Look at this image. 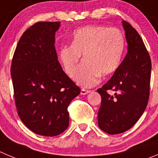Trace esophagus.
Wrapping results in <instances>:
<instances>
[{"label": "esophagus", "mask_w": 158, "mask_h": 158, "mask_svg": "<svg viewBox=\"0 0 158 158\" xmlns=\"http://www.w3.org/2000/svg\"><path fill=\"white\" fill-rule=\"evenodd\" d=\"M90 93V90L89 89H82L80 91V94L82 95H85V94H87Z\"/></svg>", "instance_id": "obj_1"}]
</instances>
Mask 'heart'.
<instances>
[{
	"label": "heart",
	"instance_id": "b5f03b06",
	"mask_svg": "<svg viewBox=\"0 0 158 158\" xmlns=\"http://www.w3.org/2000/svg\"><path fill=\"white\" fill-rule=\"evenodd\" d=\"M125 47V39L120 30L103 26H87L74 32L71 46L59 50L64 69L72 76L82 56L84 63L73 76L77 84L84 87L96 85L100 76L111 75L119 68Z\"/></svg>",
	"mask_w": 158,
	"mask_h": 158
}]
</instances>
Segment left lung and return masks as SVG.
<instances>
[{
  "instance_id": "obj_1",
  "label": "left lung",
  "mask_w": 158,
  "mask_h": 158,
  "mask_svg": "<svg viewBox=\"0 0 158 158\" xmlns=\"http://www.w3.org/2000/svg\"><path fill=\"white\" fill-rule=\"evenodd\" d=\"M122 24L127 53L111 79L97 90L102 96L98 126L109 135L129 130L144 113L150 96V55L136 30L124 20ZM109 89L114 95L107 93Z\"/></svg>"
}]
</instances>
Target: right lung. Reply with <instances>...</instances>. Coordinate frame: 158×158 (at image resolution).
<instances>
[{
	"label": "right lung",
	"instance_id": "right-lung-1",
	"mask_svg": "<svg viewBox=\"0 0 158 158\" xmlns=\"http://www.w3.org/2000/svg\"><path fill=\"white\" fill-rule=\"evenodd\" d=\"M60 26V22H38L28 28L17 44L11 66L19 118L33 132L50 137L68 128V107L80 93L57 60L55 35Z\"/></svg>",
	"mask_w": 158,
	"mask_h": 158
}]
</instances>
